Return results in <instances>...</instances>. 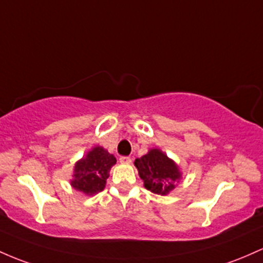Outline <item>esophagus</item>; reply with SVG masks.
<instances>
[{
	"mask_svg": "<svg viewBox=\"0 0 263 263\" xmlns=\"http://www.w3.org/2000/svg\"><path fill=\"white\" fill-rule=\"evenodd\" d=\"M120 162L125 163V164H129L132 162V160H131V157H121Z\"/></svg>",
	"mask_w": 263,
	"mask_h": 263,
	"instance_id": "esophagus-1",
	"label": "esophagus"
}]
</instances>
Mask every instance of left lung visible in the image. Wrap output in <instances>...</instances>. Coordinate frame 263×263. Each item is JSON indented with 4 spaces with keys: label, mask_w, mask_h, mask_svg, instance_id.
<instances>
[{
    "label": "left lung",
    "mask_w": 263,
    "mask_h": 263,
    "mask_svg": "<svg viewBox=\"0 0 263 263\" xmlns=\"http://www.w3.org/2000/svg\"><path fill=\"white\" fill-rule=\"evenodd\" d=\"M143 186L156 195L167 196L182 180V171L172 158L160 148H149L146 155L135 160Z\"/></svg>",
    "instance_id": "left-lung-1"
}]
</instances>
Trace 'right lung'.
<instances>
[{
  "mask_svg": "<svg viewBox=\"0 0 263 263\" xmlns=\"http://www.w3.org/2000/svg\"><path fill=\"white\" fill-rule=\"evenodd\" d=\"M116 158L102 146H95L74 163L71 187L86 196L103 191Z\"/></svg>",
  "mask_w": 263,
  "mask_h": 263,
  "instance_id": "right-lung-1",
  "label": "right lung"
}]
</instances>
